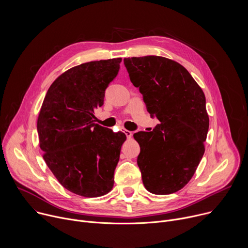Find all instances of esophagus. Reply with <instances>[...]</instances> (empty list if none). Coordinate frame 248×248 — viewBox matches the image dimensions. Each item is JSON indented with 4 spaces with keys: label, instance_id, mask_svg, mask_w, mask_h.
<instances>
[{
    "label": "esophagus",
    "instance_id": "1",
    "mask_svg": "<svg viewBox=\"0 0 248 248\" xmlns=\"http://www.w3.org/2000/svg\"><path fill=\"white\" fill-rule=\"evenodd\" d=\"M124 134L126 135V137H127V138H131V136H132V132H131L130 130H126V129H124Z\"/></svg>",
    "mask_w": 248,
    "mask_h": 248
}]
</instances>
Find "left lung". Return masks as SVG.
<instances>
[{
    "label": "left lung",
    "mask_w": 248,
    "mask_h": 248,
    "mask_svg": "<svg viewBox=\"0 0 248 248\" xmlns=\"http://www.w3.org/2000/svg\"><path fill=\"white\" fill-rule=\"evenodd\" d=\"M130 81L147 111L161 124L133 135L140 145L137 165L145 188L170 194L192 178L205 151L209 128L205 95L187 70L164 57L124 59Z\"/></svg>",
    "instance_id": "left-lung-1"
}]
</instances>
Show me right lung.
I'll list each match as a JSON object with an SVG mask.
<instances>
[{"mask_svg": "<svg viewBox=\"0 0 248 248\" xmlns=\"http://www.w3.org/2000/svg\"><path fill=\"white\" fill-rule=\"evenodd\" d=\"M121 58L81 63L69 68L50 86L37 121L43 158L59 183L84 197L107 194L124 132L94 124V110L118 76Z\"/></svg>", "mask_w": 248, "mask_h": 248, "instance_id": "right-lung-1", "label": "right lung"}]
</instances>
